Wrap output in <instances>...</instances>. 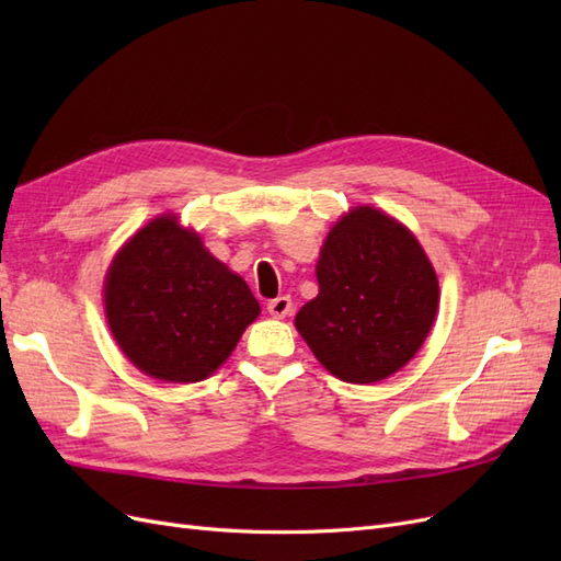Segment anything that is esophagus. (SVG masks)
<instances>
[{
  "label": "esophagus",
  "instance_id": "esophagus-1",
  "mask_svg": "<svg viewBox=\"0 0 561 561\" xmlns=\"http://www.w3.org/2000/svg\"><path fill=\"white\" fill-rule=\"evenodd\" d=\"M266 309H268V313L274 316V318H285V316L293 313V299L285 297V295L276 297V299H271L266 304Z\"/></svg>",
  "mask_w": 561,
  "mask_h": 561
}]
</instances>
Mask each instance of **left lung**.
<instances>
[{"mask_svg":"<svg viewBox=\"0 0 561 561\" xmlns=\"http://www.w3.org/2000/svg\"><path fill=\"white\" fill-rule=\"evenodd\" d=\"M318 297L295 325L318 363L348 383H375L410 363L433 328L439 285L416 236L358 206L330 229L316 264Z\"/></svg>","mask_w":561,"mask_h":561,"instance_id":"1","label":"left lung"}]
</instances>
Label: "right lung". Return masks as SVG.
Returning <instances> with one entry per match:
<instances>
[{
	"label": "right lung",
	"instance_id": "obj_1",
	"mask_svg": "<svg viewBox=\"0 0 561 561\" xmlns=\"http://www.w3.org/2000/svg\"><path fill=\"white\" fill-rule=\"evenodd\" d=\"M105 313L118 348L147 377L194 383L229 358L260 301L196 231L161 215L112 260Z\"/></svg>",
	"mask_w": 561,
	"mask_h": 561
}]
</instances>
